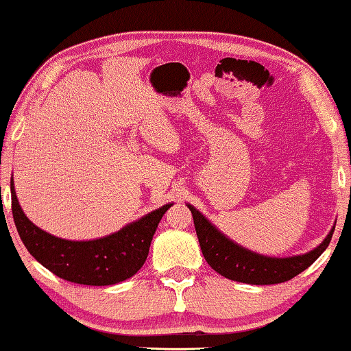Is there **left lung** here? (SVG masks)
Wrapping results in <instances>:
<instances>
[{"label":"left lung","instance_id":"8db88e82","mask_svg":"<svg viewBox=\"0 0 351 351\" xmlns=\"http://www.w3.org/2000/svg\"><path fill=\"white\" fill-rule=\"evenodd\" d=\"M186 206L193 215L195 230L206 262L219 275L238 282H246V285H278V282L292 280L299 273L306 270L326 251L335 228H330L323 243H319V246L308 252L291 257H271L257 254L234 243L214 223H210L195 206L190 203H186Z\"/></svg>","mask_w":351,"mask_h":351}]
</instances>
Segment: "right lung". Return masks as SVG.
I'll return each instance as SVG.
<instances>
[{"label":"right lung","instance_id":"right-lung-1","mask_svg":"<svg viewBox=\"0 0 351 351\" xmlns=\"http://www.w3.org/2000/svg\"><path fill=\"white\" fill-rule=\"evenodd\" d=\"M12 215L28 252L62 280L86 286H110L136 275L147 261L150 244L167 203L107 237L71 241L36 227L19 204L11 177Z\"/></svg>","mask_w":351,"mask_h":351}]
</instances>
